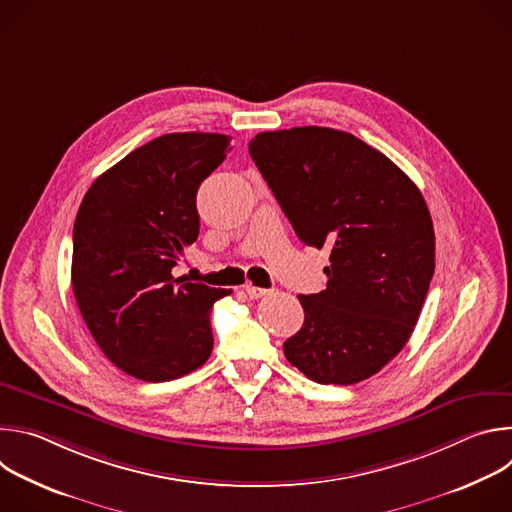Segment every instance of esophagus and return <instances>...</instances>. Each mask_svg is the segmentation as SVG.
I'll return each mask as SVG.
<instances>
[{
    "mask_svg": "<svg viewBox=\"0 0 512 512\" xmlns=\"http://www.w3.org/2000/svg\"><path fill=\"white\" fill-rule=\"evenodd\" d=\"M245 291H247V296H249L251 300H257V298L267 296V289H265V287H257V285H253V283H245Z\"/></svg>",
    "mask_w": 512,
    "mask_h": 512,
    "instance_id": "34e87169",
    "label": "esophagus"
}]
</instances>
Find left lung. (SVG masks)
I'll return each instance as SVG.
<instances>
[{
  "label": "left lung",
  "mask_w": 512,
  "mask_h": 512,
  "mask_svg": "<svg viewBox=\"0 0 512 512\" xmlns=\"http://www.w3.org/2000/svg\"><path fill=\"white\" fill-rule=\"evenodd\" d=\"M249 154L298 239L330 249L326 289L298 296L304 326L285 358L320 385L377 375L407 344L435 269L419 188L352 133L294 127L257 133Z\"/></svg>",
  "instance_id": "1"
}]
</instances>
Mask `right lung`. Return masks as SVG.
I'll list each match as a JSON object with an SVG mask.
<instances>
[{
  "label": "right lung",
  "mask_w": 512,
  "mask_h": 512,
  "mask_svg": "<svg viewBox=\"0 0 512 512\" xmlns=\"http://www.w3.org/2000/svg\"><path fill=\"white\" fill-rule=\"evenodd\" d=\"M231 137L166 133L101 174L72 231V291L103 354L148 383L184 377L212 352L210 308L231 289L174 277L198 239L196 192Z\"/></svg>",
  "instance_id": "right-lung-1"
}]
</instances>
